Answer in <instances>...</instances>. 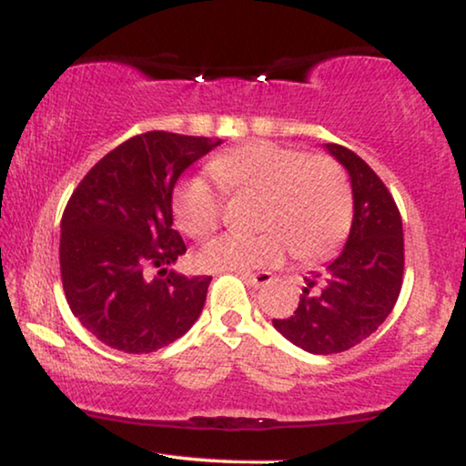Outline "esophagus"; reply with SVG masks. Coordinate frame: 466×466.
<instances>
[{
  "mask_svg": "<svg viewBox=\"0 0 466 466\" xmlns=\"http://www.w3.org/2000/svg\"><path fill=\"white\" fill-rule=\"evenodd\" d=\"M241 278L246 279V284H250L252 289H263V286L273 282V276L269 271H260V273H241Z\"/></svg>",
  "mask_w": 466,
  "mask_h": 466,
  "instance_id": "34e87169",
  "label": "esophagus"
}]
</instances>
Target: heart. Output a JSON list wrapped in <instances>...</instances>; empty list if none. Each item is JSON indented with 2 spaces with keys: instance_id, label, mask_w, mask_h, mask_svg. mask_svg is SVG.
<instances>
[{
  "instance_id": "1",
  "label": "heart",
  "mask_w": 466,
  "mask_h": 466,
  "mask_svg": "<svg viewBox=\"0 0 466 466\" xmlns=\"http://www.w3.org/2000/svg\"><path fill=\"white\" fill-rule=\"evenodd\" d=\"M209 171L228 195H258L257 235H222L197 254L206 271H250L278 265L286 246L299 260H320L348 238L354 216L352 187L341 165L265 139L222 152ZM177 227L203 239L220 222V199L201 176L182 180L171 197Z\"/></svg>"
}]
</instances>
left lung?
<instances>
[{"instance_id": "8db88e82", "label": "left lung", "mask_w": 466, "mask_h": 466, "mask_svg": "<svg viewBox=\"0 0 466 466\" xmlns=\"http://www.w3.org/2000/svg\"><path fill=\"white\" fill-rule=\"evenodd\" d=\"M350 174L354 218L346 246L322 273L305 278L295 314L273 327L309 354H337L375 333L403 284V222L378 174L352 150L327 144Z\"/></svg>"}]
</instances>
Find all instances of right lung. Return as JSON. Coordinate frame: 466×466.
Returning <instances> with one entry per match:
<instances>
[{"label":"right lung","instance_id":"add662e5","mask_svg":"<svg viewBox=\"0 0 466 466\" xmlns=\"http://www.w3.org/2000/svg\"><path fill=\"white\" fill-rule=\"evenodd\" d=\"M218 144L142 133L107 152L69 197L61 218L63 290L72 314L106 346L155 352L199 318L212 278L171 269L187 252L171 227V195L177 177Z\"/></svg>","mask_w":466,"mask_h":466}]
</instances>
